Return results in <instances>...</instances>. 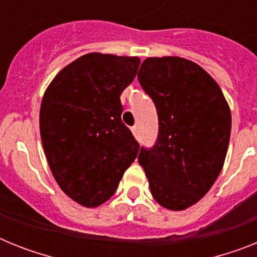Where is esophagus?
<instances>
[{
    "label": "esophagus",
    "instance_id": "esophagus-1",
    "mask_svg": "<svg viewBox=\"0 0 257 257\" xmlns=\"http://www.w3.org/2000/svg\"><path fill=\"white\" fill-rule=\"evenodd\" d=\"M131 131H133V134H134V136H135L136 139H139V136H140V133H139V127L136 126H133L131 127Z\"/></svg>",
    "mask_w": 257,
    "mask_h": 257
}]
</instances>
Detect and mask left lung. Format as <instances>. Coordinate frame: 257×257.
Here are the masks:
<instances>
[{
  "label": "left lung",
  "mask_w": 257,
  "mask_h": 257,
  "mask_svg": "<svg viewBox=\"0 0 257 257\" xmlns=\"http://www.w3.org/2000/svg\"><path fill=\"white\" fill-rule=\"evenodd\" d=\"M138 79L160 124L156 144L142 147L138 160L154 199L169 210H185L221 171L230 139L229 105L212 77L187 59H145Z\"/></svg>",
  "instance_id": "1"
}]
</instances>
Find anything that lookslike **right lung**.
<instances>
[{"instance_id": "obj_1", "label": "right lung", "mask_w": 257, "mask_h": 257, "mask_svg": "<svg viewBox=\"0 0 257 257\" xmlns=\"http://www.w3.org/2000/svg\"><path fill=\"white\" fill-rule=\"evenodd\" d=\"M139 64V58L86 54L59 72L42 99L40 131L50 169L61 190L86 207L114 194L139 152L119 99Z\"/></svg>"}]
</instances>
